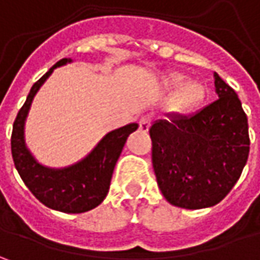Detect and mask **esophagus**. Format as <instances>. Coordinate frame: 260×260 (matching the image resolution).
<instances>
[{"label":"esophagus","instance_id":"1","mask_svg":"<svg viewBox=\"0 0 260 260\" xmlns=\"http://www.w3.org/2000/svg\"><path fill=\"white\" fill-rule=\"evenodd\" d=\"M150 124H152V117H150V115H143V117L140 118V121H139V128L146 133V132H149Z\"/></svg>","mask_w":260,"mask_h":260}]
</instances>
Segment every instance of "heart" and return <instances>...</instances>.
I'll return each instance as SVG.
<instances>
[{
    "mask_svg": "<svg viewBox=\"0 0 260 260\" xmlns=\"http://www.w3.org/2000/svg\"><path fill=\"white\" fill-rule=\"evenodd\" d=\"M164 85L166 89L172 91L178 88L171 98V108L179 114H188L195 111L200 105L204 103L207 88L197 79H188L184 74L171 72L165 76Z\"/></svg>",
    "mask_w": 260,
    "mask_h": 260,
    "instance_id": "1",
    "label": "heart"
}]
</instances>
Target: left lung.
Listing matches in <instances>:
<instances>
[{"instance_id":"obj_1","label":"left lung","mask_w":260,"mask_h":260,"mask_svg":"<svg viewBox=\"0 0 260 260\" xmlns=\"http://www.w3.org/2000/svg\"><path fill=\"white\" fill-rule=\"evenodd\" d=\"M214 85V103L194 115L169 114L149 130L157 186L175 207L218 204L247 162L250 140L242 103L215 72Z\"/></svg>"}]
</instances>
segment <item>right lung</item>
I'll return each instance as SVG.
<instances>
[{
    "instance_id": "add662e5",
    "label": "right lung",
    "mask_w": 260,
    "mask_h": 260,
    "mask_svg": "<svg viewBox=\"0 0 260 260\" xmlns=\"http://www.w3.org/2000/svg\"><path fill=\"white\" fill-rule=\"evenodd\" d=\"M72 59H62L53 65L27 95L24 105L18 111L13 125L11 153L17 172L25 186L46 207L79 214L100 205L108 194L114 166L123 152L127 137L137 130V123L115 128L98 142L88 155L74 165L65 168H49L37 162L25 145L24 127L35 95L56 68L71 63Z\"/></svg>"
}]
</instances>
